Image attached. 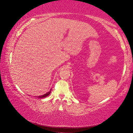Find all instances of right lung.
I'll use <instances>...</instances> for the list:
<instances>
[{"label":"right lung","instance_id":"right-lung-1","mask_svg":"<svg viewBox=\"0 0 133 133\" xmlns=\"http://www.w3.org/2000/svg\"><path fill=\"white\" fill-rule=\"evenodd\" d=\"M51 90H50V91L49 92H46V94H45L44 95H42V96H38V98H39V99H42V98H45V97H47V96H48L49 94H50V92H51Z\"/></svg>","mask_w":133,"mask_h":133}]
</instances>
